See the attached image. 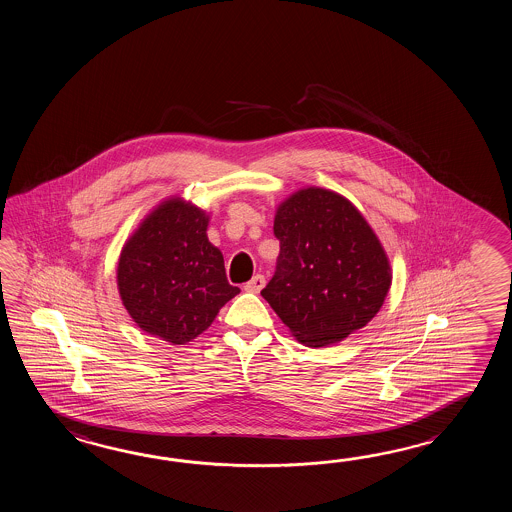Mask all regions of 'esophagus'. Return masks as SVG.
<instances>
[{"label":"esophagus","instance_id":"34e87169","mask_svg":"<svg viewBox=\"0 0 512 512\" xmlns=\"http://www.w3.org/2000/svg\"><path fill=\"white\" fill-rule=\"evenodd\" d=\"M263 285H265V278L261 274H256V276H252L249 282L245 283V291L247 293H260Z\"/></svg>","mask_w":512,"mask_h":512}]
</instances>
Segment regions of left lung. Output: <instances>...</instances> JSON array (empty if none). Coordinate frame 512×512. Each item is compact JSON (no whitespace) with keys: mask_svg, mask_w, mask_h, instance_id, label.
<instances>
[{"mask_svg":"<svg viewBox=\"0 0 512 512\" xmlns=\"http://www.w3.org/2000/svg\"><path fill=\"white\" fill-rule=\"evenodd\" d=\"M274 236L280 254L261 296L302 344H335L379 313L392 269L346 197L315 186L296 192L276 210Z\"/></svg>","mask_w":512,"mask_h":512,"instance_id":"1","label":"left lung"}]
</instances>
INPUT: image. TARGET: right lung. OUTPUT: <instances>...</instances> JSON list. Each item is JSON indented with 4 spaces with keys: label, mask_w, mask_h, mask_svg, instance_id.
Masks as SVG:
<instances>
[{
    "label": "right lung",
    "mask_w": 512,
    "mask_h": 512,
    "mask_svg": "<svg viewBox=\"0 0 512 512\" xmlns=\"http://www.w3.org/2000/svg\"><path fill=\"white\" fill-rule=\"evenodd\" d=\"M207 214L179 197L144 219L120 252L117 283L135 324L153 337L186 344L240 293L223 254L207 238Z\"/></svg>",
    "instance_id": "add662e5"
}]
</instances>
